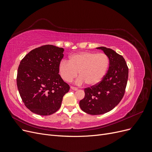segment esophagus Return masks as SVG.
Listing matches in <instances>:
<instances>
[{
    "mask_svg": "<svg viewBox=\"0 0 152 152\" xmlns=\"http://www.w3.org/2000/svg\"><path fill=\"white\" fill-rule=\"evenodd\" d=\"M70 88L72 89V90H73V91H77L78 89L77 88V87H73V86H71V87Z\"/></svg>",
    "mask_w": 152,
    "mask_h": 152,
    "instance_id": "obj_1",
    "label": "esophagus"
}]
</instances>
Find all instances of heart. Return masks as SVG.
<instances>
[{
	"label": "heart",
	"mask_w": 152,
	"mask_h": 152,
	"mask_svg": "<svg viewBox=\"0 0 152 152\" xmlns=\"http://www.w3.org/2000/svg\"><path fill=\"white\" fill-rule=\"evenodd\" d=\"M110 65V59L103 53L85 51L72 55L70 61L63 60L59 64V73L63 80L72 82L77 76V84L86 82L87 85L96 86L107 74Z\"/></svg>",
	"instance_id": "b5f03b06"
}]
</instances>
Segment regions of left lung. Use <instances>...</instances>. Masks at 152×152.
<instances>
[{
	"mask_svg": "<svg viewBox=\"0 0 152 152\" xmlns=\"http://www.w3.org/2000/svg\"><path fill=\"white\" fill-rule=\"evenodd\" d=\"M97 49L108 55L110 65L99 84L84 89L85 96L79 105L82 111L90 115L103 114L115 107L124 97L128 80L129 68L123 56L112 49Z\"/></svg>",
	"mask_w": 152,
	"mask_h": 152,
	"instance_id": "obj_1",
	"label": "left lung"
}]
</instances>
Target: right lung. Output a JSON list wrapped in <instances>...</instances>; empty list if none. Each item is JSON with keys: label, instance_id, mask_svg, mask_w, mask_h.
<instances>
[{"label": "right lung", "instance_id": "obj_1", "mask_svg": "<svg viewBox=\"0 0 152 152\" xmlns=\"http://www.w3.org/2000/svg\"><path fill=\"white\" fill-rule=\"evenodd\" d=\"M64 49L44 45L31 50L18 69L17 86L23 102L31 112L49 115L59 109L70 90L59 73Z\"/></svg>", "mask_w": 152, "mask_h": 152}]
</instances>
